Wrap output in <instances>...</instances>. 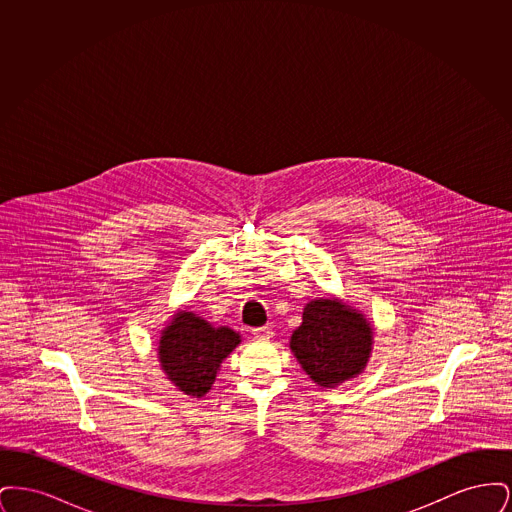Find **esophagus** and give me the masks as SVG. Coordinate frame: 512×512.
I'll use <instances>...</instances> for the list:
<instances>
[{
	"instance_id": "esophagus-1",
	"label": "esophagus",
	"mask_w": 512,
	"mask_h": 512,
	"mask_svg": "<svg viewBox=\"0 0 512 512\" xmlns=\"http://www.w3.org/2000/svg\"><path fill=\"white\" fill-rule=\"evenodd\" d=\"M251 334H253V338H257V340H268V338H272V330H270L268 326L253 328V330H251Z\"/></svg>"
}]
</instances>
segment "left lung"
<instances>
[{
	"label": "left lung",
	"mask_w": 512,
	"mask_h": 512,
	"mask_svg": "<svg viewBox=\"0 0 512 512\" xmlns=\"http://www.w3.org/2000/svg\"><path fill=\"white\" fill-rule=\"evenodd\" d=\"M372 326L340 299H313L290 347L301 368L322 388H336L365 370L372 351Z\"/></svg>",
	"instance_id": "obj_1"
}]
</instances>
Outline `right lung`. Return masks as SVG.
<instances>
[{
    "label": "right lung",
    "mask_w": 512,
    "mask_h": 512,
    "mask_svg": "<svg viewBox=\"0 0 512 512\" xmlns=\"http://www.w3.org/2000/svg\"><path fill=\"white\" fill-rule=\"evenodd\" d=\"M240 341V334L226 326L213 328L195 313L178 311L161 332L159 363L178 390L203 397Z\"/></svg>",
    "instance_id": "add662e5"
}]
</instances>
